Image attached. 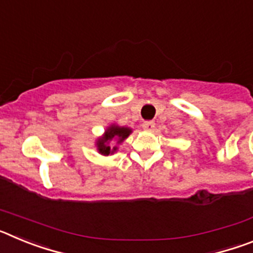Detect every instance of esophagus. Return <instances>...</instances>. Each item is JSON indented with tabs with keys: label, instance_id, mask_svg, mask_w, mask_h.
I'll list each match as a JSON object with an SVG mask.
<instances>
[{
	"label": "esophagus",
	"instance_id": "esophagus-1",
	"mask_svg": "<svg viewBox=\"0 0 253 253\" xmlns=\"http://www.w3.org/2000/svg\"><path fill=\"white\" fill-rule=\"evenodd\" d=\"M156 126L153 120H147V122H143V128L146 129V130H152V129Z\"/></svg>",
	"mask_w": 253,
	"mask_h": 253
}]
</instances>
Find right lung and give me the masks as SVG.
<instances>
[{
	"instance_id": "add662e5",
	"label": "right lung",
	"mask_w": 253,
	"mask_h": 253,
	"mask_svg": "<svg viewBox=\"0 0 253 253\" xmlns=\"http://www.w3.org/2000/svg\"><path fill=\"white\" fill-rule=\"evenodd\" d=\"M130 133L131 130L129 128H120V126L113 125V126H110V128L105 131L104 137L99 139V142H97V149H99L100 153L104 154V156H109V154L116 151V147H113V148H111V147L109 146L110 140L113 139V138H115V139L118 138V143H120L123 142L125 138H128V135Z\"/></svg>"
}]
</instances>
